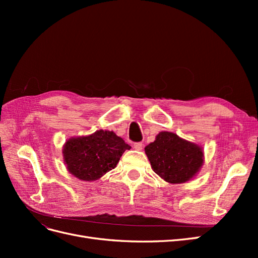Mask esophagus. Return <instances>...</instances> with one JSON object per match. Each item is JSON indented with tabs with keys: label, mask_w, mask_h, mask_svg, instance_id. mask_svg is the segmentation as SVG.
Returning a JSON list of instances; mask_svg holds the SVG:
<instances>
[{
	"label": "esophagus",
	"mask_w": 258,
	"mask_h": 258,
	"mask_svg": "<svg viewBox=\"0 0 258 258\" xmlns=\"http://www.w3.org/2000/svg\"><path fill=\"white\" fill-rule=\"evenodd\" d=\"M142 147H143V144H142V143H135V144H134V148H135L136 151H141Z\"/></svg>",
	"instance_id": "34e87169"
}]
</instances>
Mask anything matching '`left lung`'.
Segmentation results:
<instances>
[{"instance_id": "1", "label": "left lung", "mask_w": 258, "mask_h": 258, "mask_svg": "<svg viewBox=\"0 0 258 258\" xmlns=\"http://www.w3.org/2000/svg\"><path fill=\"white\" fill-rule=\"evenodd\" d=\"M144 150L154 172L170 184L188 182L196 176L205 162L202 146L179 138L173 132H159L155 141Z\"/></svg>"}]
</instances>
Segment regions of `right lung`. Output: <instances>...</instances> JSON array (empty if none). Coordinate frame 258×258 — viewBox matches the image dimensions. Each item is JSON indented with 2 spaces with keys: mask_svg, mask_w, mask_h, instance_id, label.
Masks as SVG:
<instances>
[{
  "mask_svg": "<svg viewBox=\"0 0 258 258\" xmlns=\"http://www.w3.org/2000/svg\"><path fill=\"white\" fill-rule=\"evenodd\" d=\"M131 146L113 131L97 130L89 136L67 140L62 155L67 169L81 181H97L114 169Z\"/></svg>",
  "mask_w": 258,
  "mask_h": 258,
  "instance_id": "add662e5",
  "label": "right lung"
}]
</instances>
